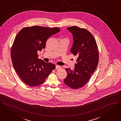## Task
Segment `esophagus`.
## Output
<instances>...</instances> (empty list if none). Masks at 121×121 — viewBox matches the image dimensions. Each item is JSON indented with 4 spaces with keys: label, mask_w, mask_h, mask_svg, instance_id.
Wrapping results in <instances>:
<instances>
[{
    "label": "esophagus",
    "mask_w": 121,
    "mask_h": 121,
    "mask_svg": "<svg viewBox=\"0 0 121 121\" xmlns=\"http://www.w3.org/2000/svg\"><path fill=\"white\" fill-rule=\"evenodd\" d=\"M60 68H61V66H59V65H56V70L59 69H60Z\"/></svg>",
    "instance_id": "34e87169"
}]
</instances>
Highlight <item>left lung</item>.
I'll list each match as a JSON object with an SVG mask.
<instances>
[{
    "label": "left lung",
    "instance_id": "obj_1",
    "mask_svg": "<svg viewBox=\"0 0 121 121\" xmlns=\"http://www.w3.org/2000/svg\"><path fill=\"white\" fill-rule=\"evenodd\" d=\"M67 29L73 35V43L71 52L76 56L73 70L65 68L67 76L64 80L68 86L77 89L84 86L94 73L99 62V51L95 38L87 30L77 26Z\"/></svg>",
    "mask_w": 121,
    "mask_h": 121
}]
</instances>
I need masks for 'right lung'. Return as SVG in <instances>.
Returning a JSON list of instances; mask_svg holds the SVG:
<instances>
[{
  "instance_id": "obj_1",
  "label": "right lung",
  "mask_w": 121,
  "mask_h": 121,
  "mask_svg": "<svg viewBox=\"0 0 121 121\" xmlns=\"http://www.w3.org/2000/svg\"><path fill=\"white\" fill-rule=\"evenodd\" d=\"M60 31L59 28L34 26L22 29L17 35L11 49L14 68L27 85L35 86L42 84L55 65L38 58V51L46 47L47 39Z\"/></svg>"
}]
</instances>
